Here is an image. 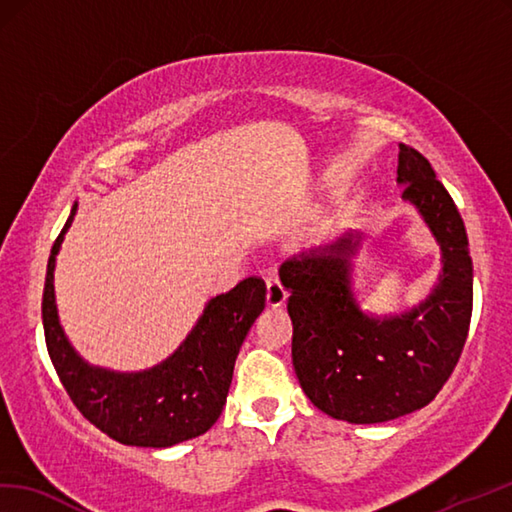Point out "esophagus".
<instances>
[{"label":"esophagus","instance_id":"34e87169","mask_svg":"<svg viewBox=\"0 0 512 512\" xmlns=\"http://www.w3.org/2000/svg\"><path fill=\"white\" fill-rule=\"evenodd\" d=\"M288 299V290L283 288L281 279L277 277L275 270H270L266 275V301L270 307H281Z\"/></svg>","mask_w":512,"mask_h":512}]
</instances>
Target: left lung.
Wrapping results in <instances>:
<instances>
[{"instance_id":"obj_1","label":"left lung","mask_w":512,"mask_h":512,"mask_svg":"<svg viewBox=\"0 0 512 512\" xmlns=\"http://www.w3.org/2000/svg\"><path fill=\"white\" fill-rule=\"evenodd\" d=\"M397 183L421 211L443 251L434 292L395 318L360 312L351 292V264L360 240L285 261L290 290L292 364L318 410L349 423H384L427 406L460 360L473 310V264L465 222L454 198L421 152L401 144Z\"/></svg>"}]
</instances>
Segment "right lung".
Instances as JSON below:
<instances>
[{"label":"right lung","mask_w":512,"mask_h":512,"mask_svg":"<svg viewBox=\"0 0 512 512\" xmlns=\"http://www.w3.org/2000/svg\"><path fill=\"white\" fill-rule=\"evenodd\" d=\"M76 209L52 246L43 288L47 353L69 399L82 417L122 445L172 447L205 434L227 403L235 358L266 305V283L246 277L211 299L176 353L150 371L113 373L89 366L65 338L54 301V261Z\"/></svg>","instance_id":"add662e5"}]
</instances>
